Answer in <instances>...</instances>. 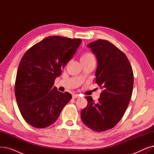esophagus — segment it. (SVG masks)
I'll use <instances>...</instances> for the list:
<instances>
[{"label":"esophagus","mask_w":154,"mask_h":154,"mask_svg":"<svg viewBox=\"0 0 154 154\" xmlns=\"http://www.w3.org/2000/svg\"><path fill=\"white\" fill-rule=\"evenodd\" d=\"M79 95H78V94H74L72 95L73 99H76V98H79Z\"/></svg>","instance_id":"esophagus-1"}]
</instances>
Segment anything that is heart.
<instances>
[{
	"label": "heart",
	"mask_w": 154,
	"mask_h": 154,
	"mask_svg": "<svg viewBox=\"0 0 154 154\" xmlns=\"http://www.w3.org/2000/svg\"><path fill=\"white\" fill-rule=\"evenodd\" d=\"M94 59L93 55L91 53L86 52L81 56V57H80V61L87 60H89V59Z\"/></svg>",
	"instance_id": "b5f03b06"
}]
</instances>
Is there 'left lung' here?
Wrapping results in <instances>:
<instances>
[{
  "instance_id": "left-lung-1",
  "label": "left lung",
  "mask_w": 154,
  "mask_h": 154,
  "mask_svg": "<svg viewBox=\"0 0 154 154\" xmlns=\"http://www.w3.org/2000/svg\"><path fill=\"white\" fill-rule=\"evenodd\" d=\"M97 60L96 83L103 88L98 103L85 97L87 106L81 112L82 122L92 130L103 132L122 118L131 99L134 74L127 56L108 40L88 44Z\"/></svg>"
}]
</instances>
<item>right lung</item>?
Returning a JSON list of instances; mask_svg holds the SVG:
<instances>
[{
    "label": "right lung",
    "instance_id": "obj_1",
    "mask_svg": "<svg viewBox=\"0 0 154 154\" xmlns=\"http://www.w3.org/2000/svg\"><path fill=\"white\" fill-rule=\"evenodd\" d=\"M81 42L80 38L49 36L22 57L15 95L22 117L32 127L42 128L54 124L72 99L70 94L60 92L53 85Z\"/></svg>",
    "mask_w": 154,
    "mask_h": 154
}]
</instances>
